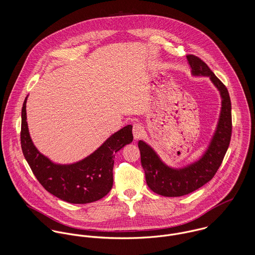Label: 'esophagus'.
I'll use <instances>...</instances> for the list:
<instances>
[{
	"mask_svg": "<svg viewBox=\"0 0 255 255\" xmlns=\"http://www.w3.org/2000/svg\"><path fill=\"white\" fill-rule=\"evenodd\" d=\"M132 132H133V138L138 139L143 134V128L141 127L140 124H134L133 128H132Z\"/></svg>",
	"mask_w": 255,
	"mask_h": 255,
	"instance_id": "34e87169",
	"label": "esophagus"
}]
</instances>
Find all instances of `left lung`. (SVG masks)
<instances>
[{
	"instance_id": "1",
	"label": "left lung",
	"mask_w": 255,
	"mask_h": 255,
	"mask_svg": "<svg viewBox=\"0 0 255 255\" xmlns=\"http://www.w3.org/2000/svg\"><path fill=\"white\" fill-rule=\"evenodd\" d=\"M193 76H207L222 99L218 124L204 154L195 162L173 168L165 164L155 150L143 140L138 141L141 165L149 188L157 194L177 197L188 194L212 180L228 150L232 135V105L227 87L198 57L186 56Z\"/></svg>"
}]
</instances>
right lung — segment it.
I'll list each match as a JSON object with an SVG mask.
<instances>
[{
	"label": "right lung",
	"mask_w": 255,
	"mask_h": 255,
	"mask_svg": "<svg viewBox=\"0 0 255 255\" xmlns=\"http://www.w3.org/2000/svg\"><path fill=\"white\" fill-rule=\"evenodd\" d=\"M26 101L21 110L20 142L23 155L43 187L56 197L73 204L97 201L109 193L113 186L115 154L133 139L128 125L84 159L73 164H57L43 155L32 142L26 122Z\"/></svg>",
	"instance_id": "1"
}]
</instances>
